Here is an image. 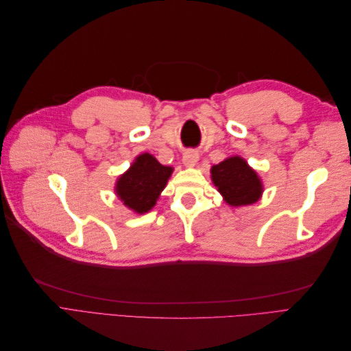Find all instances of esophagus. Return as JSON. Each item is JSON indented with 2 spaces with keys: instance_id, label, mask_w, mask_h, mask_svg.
Masks as SVG:
<instances>
[{
  "instance_id": "obj_1",
  "label": "esophagus",
  "mask_w": 351,
  "mask_h": 351,
  "mask_svg": "<svg viewBox=\"0 0 351 351\" xmlns=\"http://www.w3.org/2000/svg\"><path fill=\"white\" fill-rule=\"evenodd\" d=\"M199 161V154L193 149H189L183 154V162L186 167H195Z\"/></svg>"
}]
</instances>
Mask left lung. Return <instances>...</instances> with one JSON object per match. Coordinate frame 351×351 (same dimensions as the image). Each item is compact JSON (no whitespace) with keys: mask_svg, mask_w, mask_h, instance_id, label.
Wrapping results in <instances>:
<instances>
[{"mask_svg":"<svg viewBox=\"0 0 351 351\" xmlns=\"http://www.w3.org/2000/svg\"><path fill=\"white\" fill-rule=\"evenodd\" d=\"M210 180L226 204L232 208L256 204L263 193L262 178L240 155L212 165Z\"/></svg>","mask_w":351,"mask_h":351,"instance_id":"left-lung-1","label":"left lung"}]
</instances>
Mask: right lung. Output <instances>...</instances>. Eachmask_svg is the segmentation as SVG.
I'll return each instance as SVG.
<instances>
[{
	"label": "right lung",
	"mask_w": 351,
	"mask_h": 351,
	"mask_svg": "<svg viewBox=\"0 0 351 351\" xmlns=\"http://www.w3.org/2000/svg\"><path fill=\"white\" fill-rule=\"evenodd\" d=\"M173 171V167L162 165L151 154L137 155L129 169L117 178L115 196L134 214L143 215L156 205Z\"/></svg>",
	"instance_id": "1"
}]
</instances>
